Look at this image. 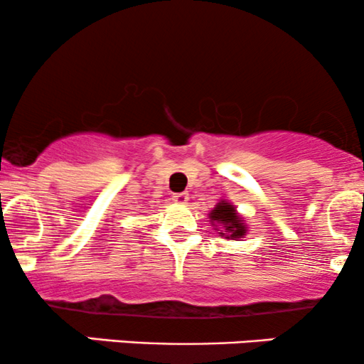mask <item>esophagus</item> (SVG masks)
<instances>
[{
	"label": "esophagus",
	"instance_id": "obj_1",
	"mask_svg": "<svg viewBox=\"0 0 364 364\" xmlns=\"http://www.w3.org/2000/svg\"><path fill=\"white\" fill-rule=\"evenodd\" d=\"M188 198H190V195H188L186 191H181V193H174L173 195V200L176 203H186Z\"/></svg>",
	"mask_w": 364,
	"mask_h": 364
}]
</instances>
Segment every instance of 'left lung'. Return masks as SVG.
Listing matches in <instances>:
<instances>
[{
    "label": "left lung",
    "instance_id": "obj_1",
    "mask_svg": "<svg viewBox=\"0 0 364 364\" xmlns=\"http://www.w3.org/2000/svg\"><path fill=\"white\" fill-rule=\"evenodd\" d=\"M208 219H210L212 225H223L225 237H231V240H240L246 235V225L240 215L236 214V208L231 205L225 200H220L219 203L214 207V210L208 214Z\"/></svg>",
    "mask_w": 364,
    "mask_h": 364
}]
</instances>
